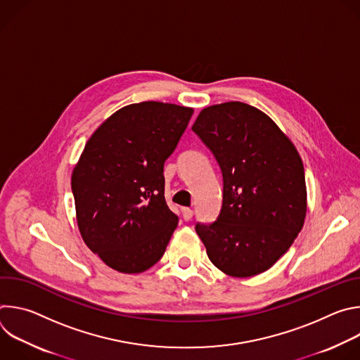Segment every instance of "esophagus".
Here are the masks:
<instances>
[{"label":"esophagus","mask_w":360,"mask_h":360,"mask_svg":"<svg viewBox=\"0 0 360 360\" xmlns=\"http://www.w3.org/2000/svg\"><path fill=\"white\" fill-rule=\"evenodd\" d=\"M193 217V211L191 208H182V218L185 221H191Z\"/></svg>","instance_id":"esophagus-1"}]
</instances>
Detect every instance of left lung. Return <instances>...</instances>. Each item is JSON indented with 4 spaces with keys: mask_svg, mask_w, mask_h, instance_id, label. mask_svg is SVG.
<instances>
[{
    "mask_svg": "<svg viewBox=\"0 0 360 360\" xmlns=\"http://www.w3.org/2000/svg\"><path fill=\"white\" fill-rule=\"evenodd\" d=\"M192 131L222 172L215 222L195 225L211 262L235 278L268 271L290 248L306 215L302 160L262 111L243 102L205 108Z\"/></svg>",
    "mask_w": 360,
    "mask_h": 360,
    "instance_id": "8db88e82",
    "label": "left lung"
}]
</instances>
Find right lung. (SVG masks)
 <instances>
[{
    "mask_svg": "<svg viewBox=\"0 0 360 360\" xmlns=\"http://www.w3.org/2000/svg\"><path fill=\"white\" fill-rule=\"evenodd\" d=\"M192 114V108L155 101L128 105L94 132L74 168L82 239L118 272L139 274L155 265L178 225L164 196V164Z\"/></svg>",
    "mask_w": 360,
    "mask_h": 360,
    "instance_id": "add662e5",
    "label": "right lung"
}]
</instances>
